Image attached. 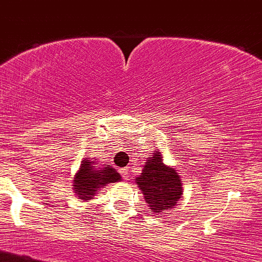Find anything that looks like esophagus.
I'll return each instance as SVG.
<instances>
[{
  "label": "esophagus",
  "instance_id": "esophagus-1",
  "mask_svg": "<svg viewBox=\"0 0 262 262\" xmlns=\"http://www.w3.org/2000/svg\"><path fill=\"white\" fill-rule=\"evenodd\" d=\"M120 172H121V175H122V178L125 180H130V170H128L127 168H125V169H121L120 170Z\"/></svg>",
  "mask_w": 262,
  "mask_h": 262
}]
</instances>
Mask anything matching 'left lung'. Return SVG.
Wrapping results in <instances>:
<instances>
[{
    "label": "left lung",
    "mask_w": 262,
    "mask_h": 262,
    "mask_svg": "<svg viewBox=\"0 0 262 262\" xmlns=\"http://www.w3.org/2000/svg\"><path fill=\"white\" fill-rule=\"evenodd\" d=\"M137 187L144 194L145 202L155 217L168 214L178 206L183 196V184L174 168L165 165L163 154L155 149L142 166V171L135 179Z\"/></svg>",
    "instance_id": "8db88e82"
}]
</instances>
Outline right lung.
I'll return each mask as SVG.
<instances>
[{
	"label": "right lung",
	"instance_id": "right-lung-1",
	"mask_svg": "<svg viewBox=\"0 0 262 262\" xmlns=\"http://www.w3.org/2000/svg\"><path fill=\"white\" fill-rule=\"evenodd\" d=\"M121 175L112 165H102L97 159L85 158L80 161L79 170L73 178V191L83 202L94 198L101 188L110 183L120 182Z\"/></svg>",
	"mask_w": 262,
	"mask_h": 262
}]
</instances>
